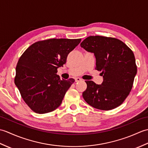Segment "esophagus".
<instances>
[{
    "label": "esophagus",
    "mask_w": 148,
    "mask_h": 148,
    "mask_svg": "<svg viewBox=\"0 0 148 148\" xmlns=\"http://www.w3.org/2000/svg\"><path fill=\"white\" fill-rule=\"evenodd\" d=\"M81 80L82 79H81L79 77H76V79H75V81H76V82H79V81H81Z\"/></svg>",
    "instance_id": "34e87169"
}]
</instances>
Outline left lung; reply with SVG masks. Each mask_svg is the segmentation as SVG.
<instances>
[{"label": "left lung", "instance_id": "obj_1", "mask_svg": "<svg viewBox=\"0 0 148 148\" xmlns=\"http://www.w3.org/2000/svg\"><path fill=\"white\" fill-rule=\"evenodd\" d=\"M88 52L93 53L97 71L102 72L103 82L97 84L85 81L84 100L94 108L113 109L120 106L129 95L137 74L133 51L121 40L103 36H90L80 45Z\"/></svg>", "mask_w": 148, "mask_h": 148}]
</instances>
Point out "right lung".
<instances>
[{
	"label": "right lung",
	"mask_w": 148,
	"mask_h": 148,
	"mask_svg": "<svg viewBox=\"0 0 148 148\" xmlns=\"http://www.w3.org/2000/svg\"><path fill=\"white\" fill-rule=\"evenodd\" d=\"M81 39H50L28 48L16 67L14 83L22 99L36 113L45 114L60 106L74 79H60L57 69L66 63L69 53Z\"/></svg>",
	"instance_id": "add662e5"
}]
</instances>
